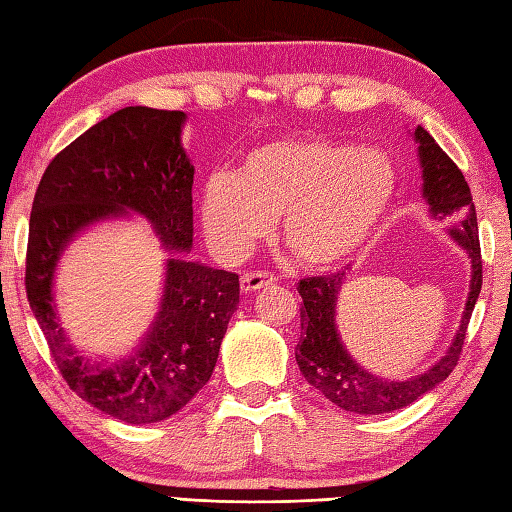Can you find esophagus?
Instances as JSON below:
<instances>
[{"label":"esophagus","mask_w":512,"mask_h":512,"mask_svg":"<svg viewBox=\"0 0 512 512\" xmlns=\"http://www.w3.org/2000/svg\"><path fill=\"white\" fill-rule=\"evenodd\" d=\"M273 284H275V277L266 273V270H253V273L242 275V290H246V293H255V290L264 286H273Z\"/></svg>","instance_id":"esophagus-1"}]
</instances>
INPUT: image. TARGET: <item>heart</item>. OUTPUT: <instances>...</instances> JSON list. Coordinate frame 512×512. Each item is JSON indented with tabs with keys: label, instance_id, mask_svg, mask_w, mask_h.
<instances>
[{
	"label": "heart",
	"instance_id": "obj_1",
	"mask_svg": "<svg viewBox=\"0 0 512 512\" xmlns=\"http://www.w3.org/2000/svg\"><path fill=\"white\" fill-rule=\"evenodd\" d=\"M399 190L393 159L326 137H284L246 153L237 173H215L202 190V226L219 255L244 257L273 230L299 264L337 268L382 228Z\"/></svg>",
	"mask_w": 512,
	"mask_h": 512
}]
</instances>
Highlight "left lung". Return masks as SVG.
<instances>
[{"mask_svg": "<svg viewBox=\"0 0 512 512\" xmlns=\"http://www.w3.org/2000/svg\"><path fill=\"white\" fill-rule=\"evenodd\" d=\"M415 144L419 166H422V195L428 204V213L435 222H444L446 233L453 242L462 246L470 259V286L462 322L450 342L446 355L424 370L422 375L408 379H386L357 364L348 353L337 330V299L346 284L344 273L308 277L299 282V295L304 306L302 337L295 348L297 366L306 382L317 388L328 402L357 415H384L406 408L419 397L433 390L437 384L453 373L462 355L466 328L482 290V250H479L477 213L473 195L462 175L428 130L415 128Z\"/></svg>", "mask_w": 512, "mask_h": 512, "instance_id": "left-lung-1", "label": "left lung"}]
</instances>
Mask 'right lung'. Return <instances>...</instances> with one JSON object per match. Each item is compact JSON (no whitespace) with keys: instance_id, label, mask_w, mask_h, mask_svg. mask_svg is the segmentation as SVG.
I'll return each mask as SVG.
<instances>
[{"instance_id":"right-lung-1","label":"right lung","mask_w":512,"mask_h":512,"mask_svg":"<svg viewBox=\"0 0 512 512\" xmlns=\"http://www.w3.org/2000/svg\"><path fill=\"white\" fill-rule=\"evenodd\" d=\"M182 110L126 106L48 164L28 226L26 295L59 373L75 393L126 424H155L182 410L210 375L239 275L190 262L193 175ZM142 214L169 250L163 302L140 344L117 363L88 360L56 317L52 284L63 250L90 225Z\"/></svg>"}]
</instances>
